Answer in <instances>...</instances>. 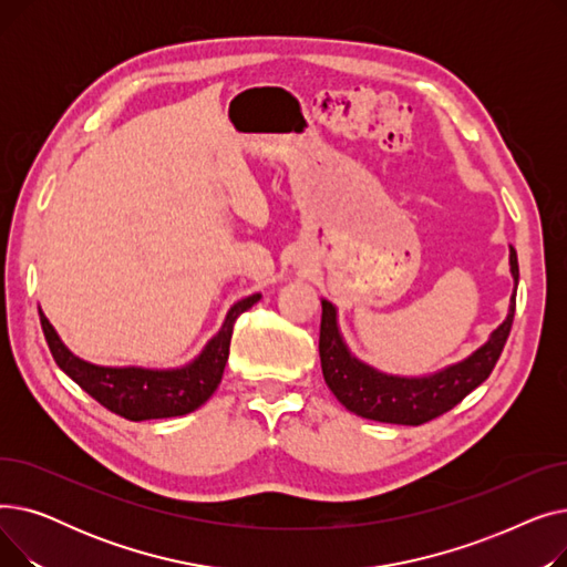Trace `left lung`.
I'll return each instance as SVG.
<instances>
[{
	"mask_svg": "<svg viewBox=\"0 0 567 567\" xmlns=\"http://www.w3.org/2000/svg\"><path fill=\"white\" fill-rule=\"evenodd\" d=\"M511 274L515 289L508 315L489 333L487 342L471 351L466 359L423 377L389 374L355 359L340 333L338 308L331 301L321 299L319 359L326 385L351 413L379 423L423 425L436 419V415L451 411L492 374L505 340L511 336L519 282V264L513 246Z\"/></svg>",
	"mask_w": 567,
	"mask_h": 567,
	"instance_id": "left-lung-1",
	"label": "left lung"
}]
</instances>
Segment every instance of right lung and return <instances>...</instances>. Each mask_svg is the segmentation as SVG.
<instances>
[{
  "label": "right lung",
  "instance_id": "add662e5",
  "mask_svg": "<svg viewBox=\"0 0 567 567\" xmlns=\"http://www.w3.org/2000/svg\"><path fill=\"white\" fill-rule=\"evenodd\" d=\"M261 299V293L246 296L236 301L220 331L204 344L195 359L182 368H110L82 361L75 355L62 338L56 336L54 326L48 321L39 308L43 336L52 351V359L62 368L82 391H86L96 402L110 409L116 415L128 421H154V419H174L199 409L218 389L229 355V340L234 331L236 317L252 308Z\"/></svg>",
  "mask_w": 567,
  "mask_h": 567
}]
</instances>
